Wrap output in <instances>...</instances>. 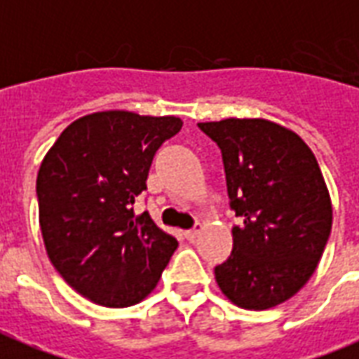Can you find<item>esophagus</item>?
Listing matches in <instances>:
<instances>
[{
    "mask_svg": "<svg viewBox=\"0 0 359 359\" xmlns=\"http://www.w3.org/2000/svg\"><path fill=\"white\" fill-rule=\"evenodd\" d=\"M198 231H201V226L197 224V226L193 227V229H187V231H185V239L193 241L198 235Z\"/></svg>",
    "mask_w": 359,
    "mask_h": 359,
    "instance_id": "34e87169",
    "label": "esophagus"
}]
</instances>
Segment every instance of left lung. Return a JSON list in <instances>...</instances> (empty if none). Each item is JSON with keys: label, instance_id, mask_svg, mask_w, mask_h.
<instances>
[{"label": "left lung", "instance_id": "left-lung-1", "mask_svg": "<svg viewBox=\"0 0 359 359\" xmlns=\"http://www.w3.org/2000/svg\"><path fill=\"white\" fill-rule=\"evenodd\" d=\"M198 128L222 151L229 208L239 218L216 281L241 308H273L312 277L331 233L333 208L318 161L297 133L269 120Z\"/></svg>", "mask_w": 359, "mask_h": 359}]
</instances>
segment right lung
I'll use <instances>...</instances> for the list:
<instances>
[{
    "label": "right lung",
    "instance_id": "right-lung-1",
    "mask_svg": "<svg viewBox=\"0 0 359 359\" xmlns=\"http://www.w3.org/2000/svg\"><path fill=\"white\" fill-rule=\"evenodd\" d=\"M182 126L176 116L95 112L72 122L41 162L36 195L47 256L95 304H137L177 248L147 212L133 218L132 205L147 189L156 151Z\"/></svg>",
    "mask_w": 359,
    "mask_h": 359
}]
</instances>
